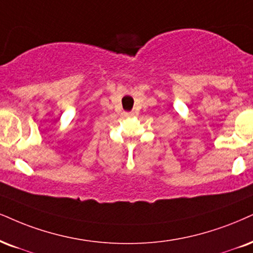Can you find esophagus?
Returning <instances> with one entry per match:
<instances>
[{
    "instance_id": "1",
    "label": "esophagus",
    "mask_w": 253,
    "mask_h": 253,
    "mask_svg": "<svg viewBox=\"0 0 253 253\" xmlns=\"http://www.w3.org/2000/svg\"><path fill=\"white\" fill-rule=\"evenodd\" d=\"M132 112H126V114H124V116H126V117H131L132 116Z\"/></svg>"
}]
</instances>
